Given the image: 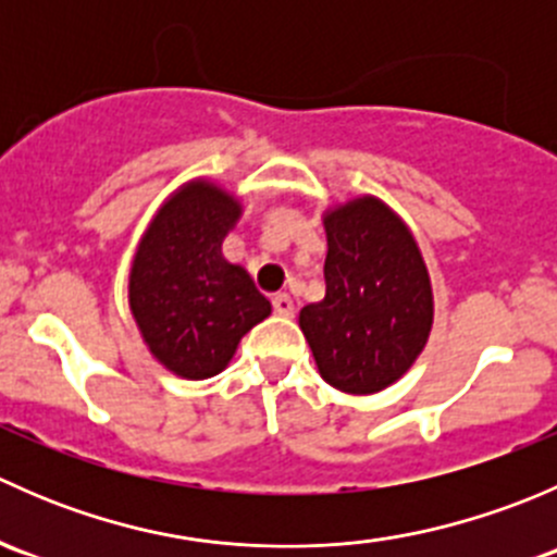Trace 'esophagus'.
Here are the masks:
<instances>
[{
	"instance_id": "1",
	"label": "esophagus",
	"mask_w": 557,
	"mask_h": 557,
	"mask_svg": "<svg viewBox=\"0 0 557 557\" xmlns=\"http://www.w3.org/2000/svg\"><path fill=\"white\" fill-rule=\"evenodd\" d=\"M272 305H274V312H277L280 318H290V314H294V299H290L288 294H277L272 299Z\"/></svg>"
}]
</instances>
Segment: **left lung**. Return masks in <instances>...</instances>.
<instances>
[{
	"label": "left lung",
	"mask_w": 557,
	"mask_h": 557,
	"mask_svg": "<svg viewBox=\"0 0 557 557\" xmlns=\"http://www.w3.org/2000/svg\"><path fill=\"white\" fill-rule=\"evenodd\" d=\"M325 296L299 312L320 377L372 396L404 377L434 325V290L418 239L372 194L323 212Z\"/></svg>",
	"instance_id": "1"
}]
</instances>
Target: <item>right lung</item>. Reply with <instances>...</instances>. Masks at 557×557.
<instances>
[{
	"label": "right lung",
	"instance_id": "1",
	"mask_svg": "<svg viewBox=\"0 0 557 557\" xmlns=\"http://www.w3.org/2000/svg\"><path fill=\"white\" fill-rule=\"evenodd\" d=\"M243 201L210 177L180 185L150 218L128 269V310L150 356L183 380L232 363L252 325L272 314L245 267L223 256Z\"/></svg>",
	"mask_w": 557,
	"mask_h": 557
}]
</instances>
